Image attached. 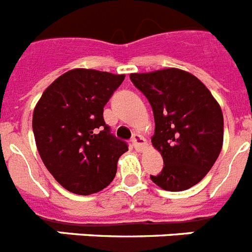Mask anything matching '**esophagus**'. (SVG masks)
<instances>
[{"label": "esophagus", "mask_w": 252, "mask_h": 252, "mask_svg": "<svg viewBox=\"0 0 252 252\" xmlns=\"http://www.w3.org/2000/svg\"><path fill=\"white\" fill-rule=\"evenodd\" d=\"M131 141H132V145H134V148L136 150H141L145 145H147V140H145V139L139 134H134Z\"/></svg>", "instance_id": "esophagus-1"}]
</instances>
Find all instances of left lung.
<instances>
[{"instance_id":"8db88e82","label":"left lung","mask_w":252,"mask_h":252,"mask_svg":"<svg viewBox=\"0 0 252 252\" xmlns=\"http://www.w3.org/2000/svg\"><path fill=\"white\" fill-rule=\"evenodd\" d=\"M154 113L152 143L163 157L152 181L167 191H184L206 176L223 145V113L208 88L178 68L131 74Z\"/></svg>"}]
</instances>
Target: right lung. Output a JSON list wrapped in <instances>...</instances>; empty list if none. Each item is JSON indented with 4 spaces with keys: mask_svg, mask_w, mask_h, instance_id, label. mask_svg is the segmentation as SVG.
Masks as SVG:
<instances>
[{
    "mask_svg": "<svg viewBox=\"0 0 252 252\" xmlns=\"http://www.w3.org/2000/svg\"><path fill=\"white\" fill-rule=\"evenodd\" d=\"M125 79L87 68L67 71L40 96L33 113L35 144L62 188L90 195L107 188L127 143L111 134L103 108Z\"/></svg>",
    "mask_w": 252,
    "mask_h": 252,
    "instance_id": "1",
    "label": "right lung"
}]
</instances>
